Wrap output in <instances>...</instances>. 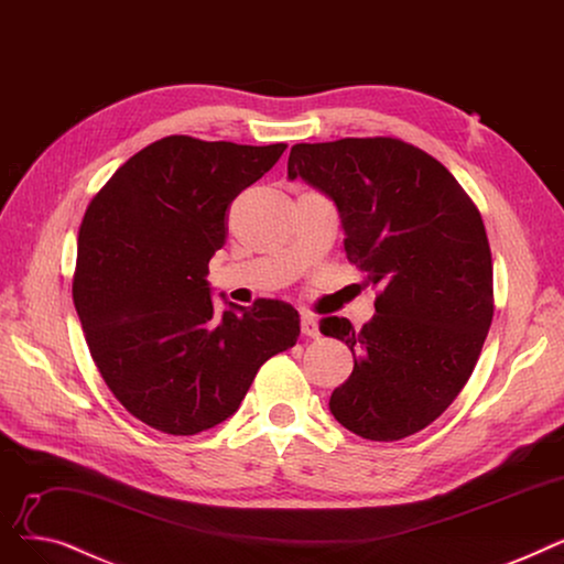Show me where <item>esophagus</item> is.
<instances>
[{
	"instance_id": "34e87169",
	"label": "esophagus",
	"mask_w": 564,
	"mask_h": 564,
	"mask_svg": "<svg viewBox=\"0 0 564 564\" xmlns=\"http://www.w3.org/2000/svg\"><path fill=\"white\" fill-rule=\"evenodd\" d=\"M301 330H303V335L305 337H318L321 333H318V321L312 316V314H303L301 316Z\"/></svg>"
}]
</instances>
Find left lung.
<instances>
[{"instance_id": "left-lung-1", "label": "left lung", "mask_w": 564, "mask_h": 564, "mask_svg": "<svg viewBox=\"0 0 564 564\" xmlns=\"http://www.w3.org/2000/svg\"><path fill=\"white\" fill-rule=\"evenodd\" d=\"M286 170L335 202L346 259L383 286L360 330L321 318L354 354L330 413L369 441L417 434L470 379L494 318L479 210L436 158L394 138L296 144Z\"/></svg>"}]
</instances>
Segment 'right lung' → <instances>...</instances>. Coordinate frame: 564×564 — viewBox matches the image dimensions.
<instances>
[{
  "label": "right lung",
  "mask_w": 564,
  "mask_h": 564,
  "mask_svg": "<svg viewBox=\"0 0 564 564\" xmlns=\"http://www.w3.org/2000/svg\"><path fill=\"white\" fill-rule=\"evenodd\" d=\"M284 149L170 135L128 158L85 213L73 303L102 381L158 432L225 422L259 367L301 335L282 301L216 316L206 280L227 208Z\"/></svg>",
  "instance_id": "right-lung-1"
}]
</instances>
